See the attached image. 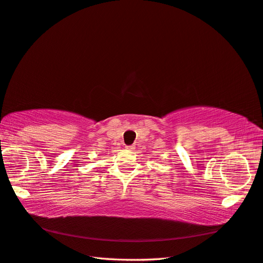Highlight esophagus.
Wrapping results in <instances>:
<instances>
[{
    "label": "esophagus",
    "mask_w": 263,
    "mask_h": 263,
    "mask_svg": "<svg viewBox=\"0 0 263 263\" xmlns=\"http://www.w3.org/2000/svg\"><path fill=\"white\" fill-rule=\"evenodd\" d=\"M135 145H130V146H126V148L128 149V151H134V149H135Z\"/></svg>",
    "instance_id": "esophagus-1"
}]
</instances>
